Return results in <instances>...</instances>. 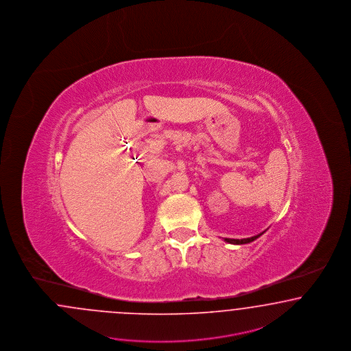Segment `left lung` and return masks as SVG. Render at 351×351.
<instances>
[{"instance_id":"left-lung-1","label":"left lung","mask_w":351,"mask_h":351,"mask_svg":"<svg viewBox=\"0 0 351 351\" xmlns=\"http://www.w3.org/2000/svg\"><path fill=\"white\" fill-rule=\"evenodd\" d=\"M263 232H265V231H263ZM263 232H261V234H258V235H256V237H252V238L225 239V241H226V243H230V244H237V245H240V244H248V243H252V241H254L256 239L260 238L261 235H262Z\"/></svg>"}]
</instances>
